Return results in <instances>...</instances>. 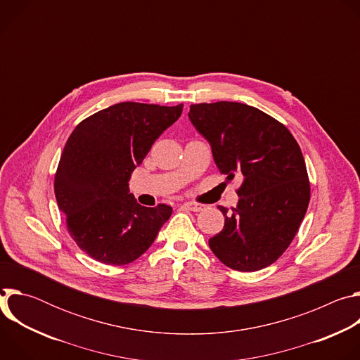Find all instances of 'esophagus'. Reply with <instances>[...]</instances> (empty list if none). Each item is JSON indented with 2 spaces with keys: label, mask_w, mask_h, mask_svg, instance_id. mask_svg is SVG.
<instances>
[{
  "label": "esophagus",
  "mask_w": 360,
  "mask_h": 360,
  "mask_svg": "<svg viewBox=\"0 0 360 360\" xmlns=\"http://www.w3.org/2000/svg\"><path fill=\"white\" fill-rule=\"evenodd\" d=\"M182 207L188 211H193V212H199L205 210V205L203 203H198V202H185Z\"/></svg>",
  "instance_id": "1"
}]
</instances>
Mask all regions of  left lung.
I'll return each instance as SVG.
<instances>
[{"mask_svg": "<svg viewBox=\"0 0 360 360\" xmlns=\"http://www.w3.org/2000/svg\"><path fill=\"white\" fill-rule=\"evenodd\" d=\"M189 120L210 141L221 174L242 178L232 212L218 207L225 225L210 248L239 272L272 265L293 240L311 199L296 139L282 122L240 102L193 104Z\"/></svg>", "mask_w": 360, "mask_h": 360, "instance_id": "obj_1", "label": "left lung"}]
</instances>
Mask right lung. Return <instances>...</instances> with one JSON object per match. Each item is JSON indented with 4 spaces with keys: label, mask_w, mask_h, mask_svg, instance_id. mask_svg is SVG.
Segmentation results:
<instances>
[{
    "label": "right lung",
    "mask_w": 360,
    "mask_h": 360,
    "mask_svg": "<svg viewBox=\"0 0 360 360\" xmlns=\"http://www.w3.org/2000/svg\"><path fill=\"white\" fill-rule=\"evenodd\" d=\"M182 108L120 102L85 118L70 135L54 191L68 233L92 259L117 266L134 262L169 219L171 207H142L128 181Z\"/></svg>",
    "instance_id": "1"
}]
</instances>
